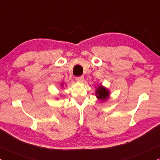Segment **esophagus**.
I'll return each mask as SVG.
<instances>
[{"mask_svg": "<svg viewBox=\"0 0 160 160\" xmlns=\"http://www.w3.org/2000/svg\"><path fill=\"white\" fill-rule=\"evenodd\" d=\"M76 79L78 82H82L84 79V76H76Z\"/></svg>", "mask_w": 160, "mask_h": 160, "instance_id": "esophagus-1", "label": "esophagus"}]
</instances>
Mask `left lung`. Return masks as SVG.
<instances>
[{
	"label": "left lung",
	"mask_w": 160,
	"mask_h": 160,
	"mask_svg": "<svg viewBox=\"0 0 160 160\" xmlns=\"http://www.w3.org/2000/svg\"><path fill=\"white\" fill-rule=\"evenodd\" d=\"M96 94L98 99L105 100L106 98H108V95H109V92H108V90L106 89V88L99 86L98 87V88L96 89Z\"/></svg>",
	"instance_id": "obj_1"
}]
</instances>
